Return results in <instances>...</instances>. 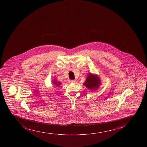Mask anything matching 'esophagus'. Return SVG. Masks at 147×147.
I'll return each instance as SVG.
<instances>
[{
	"instance_id": "34e87169",
	"label": "esophagus",
	"mask_w": 147,
	"mask_h": 147,
	"mask_svg": "<svg viewBox=\"0 0 147 147\" xmlns=\"http://www.w3.org/2000/svg\"><path fill=\"white\" fill-rule=\"evenodd\" d=\"M71 82L72 83H77L76 80H71Z\"/></svg>"
}]
</instances>
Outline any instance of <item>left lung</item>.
I'll return each mask as SVG.
<instances>
[{
  "instance_id": "left-lung-1",
  "label": "left lung",
  "mask_w": 147,
  "mask_h": 147,
  "mask_svg": "<svg viewBox=\"0 0 147 147\" xmlns=\"http://www.w3.org/2000/svg\"><path fill=\"white\" fill-rule=\"evenodd\" d=\"M83 85L91 90H96L100 85V80L97 75L89 73Z\"/></svg>"
}]
</instances>
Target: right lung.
Instances as JSON below:
<instances>
[{"label":"right lung","mask_w":147,"mask_h":147,"mask_svg":"<svg viewBox=\"0 0 147 147\" xmlns=\"http://www.w3.org/2000/svg\"><path fill=\"white\" fill-rule=\"evenodd\" d=\"M53 84H54L55 85L57 86H58L59 85H60L61 84V82H58V81H57L56 80H55V79H54V80H53Z\"/></svg>","instance_id":"obj_1"}]
</instances>
